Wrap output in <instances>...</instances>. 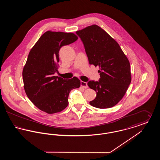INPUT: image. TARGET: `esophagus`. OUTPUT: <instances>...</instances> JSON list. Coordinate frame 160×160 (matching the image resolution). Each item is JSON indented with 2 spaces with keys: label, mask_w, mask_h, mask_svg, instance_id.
Here are the masks:
<instances>
[{
  "label": "esophagus",
  "mask_w": 160,
  "mask_h": 160,
  "mask_svg": "<svg viewBox=\"0 0 160 160\" xmlns=\"http://www.w3.org/2000/svg\"><path fill=\"white\" fill-rule=\"evenodd\" d=\"M80 84H81V86L83 87L84 88H87L88 86V84L86 83V82H84L83 81H81L80 82Z\"/></svg>",
  "instance_id": "34e87169"
}]
</instances>
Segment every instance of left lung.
<instances>
[{"label": "left lung", "instance_id": "8db88e82", "mask_svg": "<svg viewBox=\"0 0 160 160\" xmlns=\"http://www.w3.org/2000/svg\"><path fill=\"white\" fill-rule=\"evenodd\" d=\"M76 33L83 43L89 64L99 68V81L88 83L97 92L90 104L98 108L114 106L123 98L131 81L128 58L114 39L96 24Z\"/></svg>", "mask_w": 160, "mask_h": 160}]
</instances>
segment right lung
<instances>
[{
  "label": "right lung",
  "mask_w": 160,
  "mask_h": 160,
  "mask_svg": "<svg viewBox=\"0 0 160 160\" xmlns=\"http://www.w3.org/2000/svg\"><path fill=\"white\" fill-rule=\"evenodd\" d=\"M77 39L73 33L47 31L29 53L23 70L24 91L33 104L47 113L64 110L68 105L69 92L80 86L76 77L65 80L54 76L58 71L61 47Z\"/></svg>",
  "instance_id": "right-lung-1"
}]
</instances>
